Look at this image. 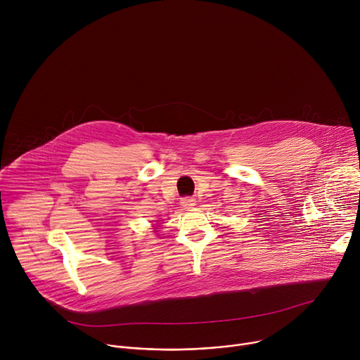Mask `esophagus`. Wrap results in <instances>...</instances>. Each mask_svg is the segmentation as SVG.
Returning <instances> with one entry per match:
<instances>
[{"label": "esophagus", "mask_w": 360, "mask_h": 360, "mask_svg": "<svg viewBox=\"0 0 360 360\" xmlns=\"http://www.w3.org/2000/svg\"><path fill=\"white\" fill-rule=\"evenodd\" d=\"M181 205L182 207H185V208H193L195 205H196V200H195V198H191V196H185V198H182L181 199Z\"/></svg>", "instance_id": "34e87169"}]
</instances>
